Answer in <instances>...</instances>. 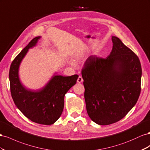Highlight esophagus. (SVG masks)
Listing matches in <instances>:
<instances>
[{
    "label": "esophagus",
    "mask_w": 150,
    "mask_h": 150,
    "mask_svg": "<svg viewBox=\"0 0 150 150\" xmlns=\"http://www.w3.org/2000/svg\"><path fill=\"white\" fill-rule=\"evenodd\" d=\"M83 81V79H82V77L81 76H79V78H78V79H77V83H82V82Z\"/></svg>",
    "instance_id": "34e87169"
}]
</instances>
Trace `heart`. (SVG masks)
Wrapping results in <instances>:
<instances>
[{
	"mask_svg": "<svg viewBox=\"0 0 150 150\" xmlns=\"http://www.w3.org/2000/svg\"><path fill=\"white\" fill-rule=\"evenodd\" d=\"M84 56V53H76L75 54H74V59L75 61H79L80 59H82ZM71 65H74V64L73 62H70Z\"/></svg>",
	"mask_w": 150,
	"mask_h": 150,
	"instance_id": "heart-1",
	"label": "heart"
}]
</instances>
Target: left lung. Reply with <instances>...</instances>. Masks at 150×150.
Listing matches in <instances>:
<instances>
[{"mask_svg": "<svg viewBox=\"0 0 150 150\" xmlns=\"http://www.w3.org/2000/svg\"><path fill=\"white\" fill-rule=\"evenodd\" d=\"M105 58L91 56L82 71L87 112L99 125L121 120L136 104L142 70L138 57L116 36Z\"/></svg>", "mask_w": 150, "mask_h": 150, "instance_id": "8db88e82", "label": "left lung"}]
</instances>
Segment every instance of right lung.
Returning a JSON list of instances; mask_svg holds the SVG:
<instances>
[{
    "instance_id": "obj_1",
    "label": "right lung",
    "mask_w": 150,
    "mask_h": 150,
    "mask_svg": "<svg viewBox=\"0 0 150 150\" xmlns=\"http://www.w3.org/2000/svg\"><path fill=\"white\" fill-rule=\"evenodd\" d=\"M41 38L33 39L12 62L9 70L11 92L16 107L25 117L36 123L51 125L61 116L64 97L76 83L79 75L62 76L55 72L42 88L25 87L19 78V67L29 50L36 46Z\"/></svg>"
}]
</instances>
